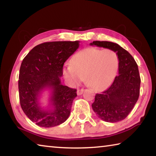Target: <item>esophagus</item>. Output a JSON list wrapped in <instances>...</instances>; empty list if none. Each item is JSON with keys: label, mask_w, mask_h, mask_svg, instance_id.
<instances>
[{"label": "esophagus", "mask_w": 156, "mask_h": 156, "mask_svg": "<svg viewBox=\"0 0 156 156\" xmlns=\"http://www.w3.org/2000/svg\"><path fill=\"white\" fill-rule=\"evenodd\" d=\"M83 91H84V89H78L77 90V94L78 95H81V94H83Z\"/></svg>", "instance_id": "1"}]
</instances>
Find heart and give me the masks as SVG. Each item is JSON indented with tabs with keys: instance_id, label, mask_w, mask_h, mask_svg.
I'll return each instance as SVG.
<instances>
[{
	"instance_id": "1",
	"label": "heart",
	"mask_w": 156,
	"mask_h": 156,
	"mask_svg": "<svg viewBox=\"0 0 156 156\" xmlns=\"http://www.w3.org/2000/svg\"><path fill=\"white\" fill-rule=\"evenodd\" d=\"M118 67L119 58L115 51L90 47L74 55L71 60V65L63 68L62 74L73 85L85 78L91 88L103 91L114 80Z\"/></svg>"
}]
</instances>
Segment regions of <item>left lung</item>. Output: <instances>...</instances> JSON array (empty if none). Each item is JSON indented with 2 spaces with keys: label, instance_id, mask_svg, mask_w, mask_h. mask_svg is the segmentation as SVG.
Here are the masks:
<instances>
[{
  "label": "left lung",
  "instance_id": "obj_1",
  "mask_svg": "<svg viewBox=\"0 0 156 156\" xmlns=\"http://www.w3.org/2000/svg\"><path fill=\"white\" fill-rule=\"evenodd\" d=\"M90 45L115 51L119 58L118 74L107 90L96 94L92 109L98 117L108 122L125 119L138 101L140 77L138 65L129 53L119 44L109 41H94Z\"/></svg>",
  "mask_w": 156,
  "mask_h": 156
}]
</instances>
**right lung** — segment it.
<instances>
[{"label": "right lung", "mask_w": 156, "mask_h": 156, "mask_svg": "<svg viewBox=\"0 0 156 156\" xmlns=\"http://www.w3.org/2000/svg\"><path fill=\"white\" fill-rule=\"evenodd\" d=\"M79 41L47 42L31 50L21 63L18 90L21 108L29 119L42 127L63 123L70 115L76 89L62 85L64 63L78 49ZM50 91L48 106H41L40 100Z\"/></svg>", "instance_id": "obj_1"}]
</instances>
